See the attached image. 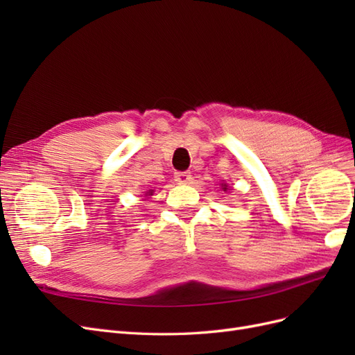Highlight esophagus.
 Segmentation results:
<instances>
[{"label": "esophagus", "instance_id": "34e87169", "mask_svg": "<svg viewBox=\"0 0 355 355\" xmlns=\"http://www.w3.org/2000/svg\"><path fill=\"white\" fill-rule=\"evenodd\" d=\"M175 178H176V182H179V184H189L191 179H192L191 171H176Z\"/></svg>", "mask_w": 355, "mask_h": 355}]
</instances>
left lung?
I'll return each mask as SVG.
<instances>
[{
    "label": "left lung",
    "mask_w": 355,
    "mask_h": 355,
    "mask_svg": "<svg viewBox=\"0 0 355 355\" xmlns=\"http://www.w3.org/2000/svg\"><path fill=\"white\" fill-rule=\"evenodd\" d=\"M223 187H227V185H223ZM223 189H227V188H223Z\"/></svg>",
    "instance_id": "1"
}]
</instances>
